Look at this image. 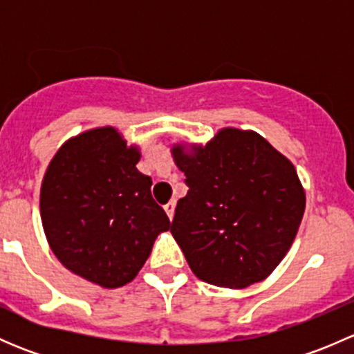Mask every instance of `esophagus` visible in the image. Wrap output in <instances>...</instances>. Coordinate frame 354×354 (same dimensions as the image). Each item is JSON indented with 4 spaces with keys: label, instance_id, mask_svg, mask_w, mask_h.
Masks as SVG:
<instances>
[{
    "label": "esophagus",
    "instance_id": "esophagus-1",
    "mask_svg": "<svg viewBox=\"0 0 354 354\" xmlns=\"http://www.w3.org/2000/svg\"><path fill=\"white\" fill-rule=\"evenodd\" d=\"M174 209H176V202H174V200H171V202H167L166 205H164V210H166V214L169 219H173L174 217Z\"/></svg>",
    "mask_w": 354,
    "mask_h": 354
}]
</instances>
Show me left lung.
Returning a JSON list of instances; mask_svg holds the SVG:
<instances>
[{
	"mask_svg": "<svg viewBox=\"0 0 354 354\" xmlns=\"http://www.w3.org/2000/svg\"><path fill=\"white\" fill-rule=\"evenodd\" d=\"M188 194L171 233L198 279L245 288L284 259L305 212L295 166L253 131L224 128L187 156L173 149Z\"/></svg>",
	"mask_w": 354,
	"mask_h": 354,
	"instance_id": "1",
	"label": "left lung"
}]
</instances>
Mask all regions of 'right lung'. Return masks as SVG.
<instances>
[{
    "mask_svg": "<svg viewBox=\"0 0 354 354\" xmlns=\"http://www.w3.org/2000/svg\"><path fill=\"white\" fill-rule=\"evenodd\" d=\"M140 154L114 128L68 140L49 162L41 188L46 236L59 262L102 288L130 283L169 219L138 173Z\"/></svg>",
    "mask_w": 354,
    "mask_h": 354,
    "instance_id": "right-lung-1",
    "label": "right lung"
}]
</instances>
